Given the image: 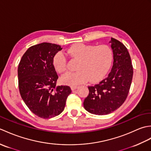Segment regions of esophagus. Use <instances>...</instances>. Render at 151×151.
<instances>
[{
	"mask_svg": "<svg viewBox=\"0 0 151 151\" xmlns=\"http://www.w3.org/2000/svg\"><path fill=\"white\" fill-rule=\"evenodd\" d=\"M77 88H78V86H70V89H71L72 91L75 90V89H77Z\"/></svg>",
	"mask_w": 151,
	"mask_h": 151,
	"instance_id": "1",
	"label": "esophagus"
}]
</instances>
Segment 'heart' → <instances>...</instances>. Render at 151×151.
Instances as JSON below:
<instances>
[{"instance_id":"obj_1","label":"heart","mask_w":151,"mask_h":151,"mask_svg":"<svg viewBox=\"0 0 151 151\" xmlns=\"http://www.w3.org/2000/svg\"><path fill=\"white\" fill-rule=\"evenodd\" d=\"M65 53L78 60L75 73H67L61 77L63 84L76 86L89 81L94 83L103 78L108 73L113 61V51L107 45L95 46L76 43L70 46ZM67 61L62 52H58L53 58V66L58 73L66 70Z\"/></svg>"}]
</instances>
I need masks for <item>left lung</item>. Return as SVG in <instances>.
<instances>
[{
	"mask_svg": "<svg viewBox=\"0 0 151 151\" xmlns=\"http://www.w3.org/2000/svg\"><path fill=\"white\" fill-rule=\"evenodd\" d=\"M114 63L106 78L89 86L84 107L93 114H111L124 103L129 94L133 76V67L129 51L119 41L111 38Z\"/></svg>",
	"mask_w": 151,
	"mask_h": 151,
	"instance_id": "8db88e82",
	"label": "left lung"
}]
</instances>
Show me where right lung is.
Masks as SVG:
<instances>
[{"label":"right lung","instance_id":"right-lung-1","mask_svg":"<svg viewBox=\"0 0 151 151\" xmlns=\"http://www.w3.org/2000/svg\"><path fill=\"white\" fill-rule=\"evenodd\" d=\"M61 46L42 43L28 48L18 66L19 89L22 100L37 116L50 119L65 108L69 86H56L58 78L53 58Z\"/></svg>","mask_w":151,"mask_h":151}]
</instances>
